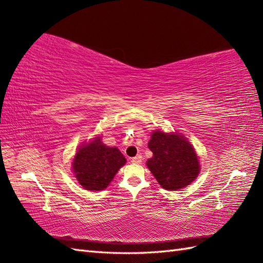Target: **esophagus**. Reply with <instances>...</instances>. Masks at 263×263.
<instances>
[{
  "instance_id": "34e87169",
  "label": "esophagus",
  "mask_w": 263,
  "mask_h": 263,
  "mask_svg": "<svg viewBox=\"0 0 263 263\" xmlns=\"http://www.w3.org/2000/svg\"><path fill=\"white\" fill-rule=\"evenodd\" d=\"M132 163L133 164H141V161H142V156L141 155H137L136 157H133L132 158Z\"/></svg>"
}]
</instances>
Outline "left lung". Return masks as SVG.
<instances>
[{"label": "left lung", "mask_w": 263, "mask_h": 263, "mask_svg": "<svg viewBox=\"0 0 263 263\" xmlns=\"http://www.w3.org/2000/svg\"><path fill=\"white\" fill-rule=\"evenodd\" d=\"M154 156L147 166L165 190L182 189L192 183L200 172L194 149L185 138L155 131L148 142Z\"/></svg>", "instance_id": "left-lung-1"}]
</instances>
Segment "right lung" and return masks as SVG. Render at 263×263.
<instances>
[{"instance_id": "1", "label": "right lung", "mask_w": 263, "mask_h": 263, "mask_svg": "<svg viewBox=\"0 0 263 263\" xmlns=\"http://www.w3.org/2000/svg\"><path fill=\"white\" fill-rule=\"evenodd\" d=\"M126 159L115 147H107L96 138L82 146L73 159V172L78 182L86 190L99 191L110 181Z\"/></svg>"}]
</instances>
